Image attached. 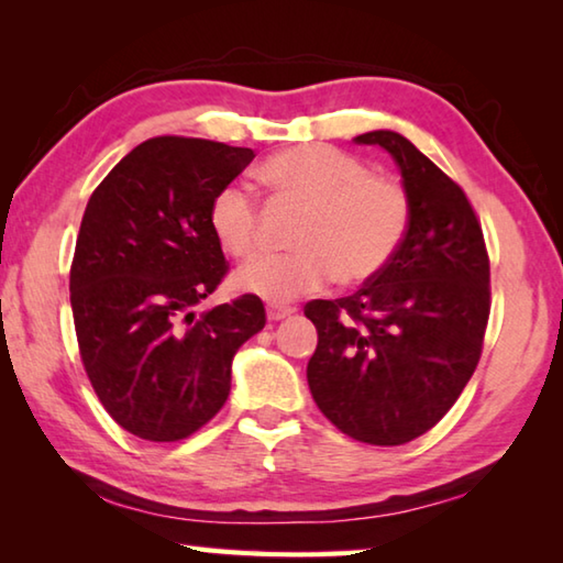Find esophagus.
Instances as JSON below:
<instances>
[{
  "label": "esophagus",
  "instance_id": "esophagus-1",
  "mask_svg": "<svg viewBox=\"0 0 563 563\" xmlns=\"http://www.w3.org/2000/svg\"><path fill=\"white\" fill-rule=\"evenodd\" d=\"M292 308H288V305H268V320L278 322L283 318H290L292 316Z\"/></svg>",
  "mask_w": 563,
  "mask_h": 563
}]
</instances>
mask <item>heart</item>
I'll use <instances>...</instances> for the list:
<instances>
[{
	"mask_svg": "<svg viewBox=\"0 0 563 563\" xmlns=\"http://www.w3.org/2000/svg\"><path fill=\"white\" fill-rule=\"evenodd\" d=\"M258 176L285 201L305 206L290 253H271L233 275L238 290L273 305L316 292L335 278H377L402 245L409 198L393 178L373 176L355 156L332 146H295L263 161ZM208 225L225 253L247 258L261 245V211L251 190L228 184L213 196Z\"/></svg>",
	"mask_w": 563,
	"mask_h": 563,
	"instance_id": "heart-1",
	"label": "heart"
}]
</instances>
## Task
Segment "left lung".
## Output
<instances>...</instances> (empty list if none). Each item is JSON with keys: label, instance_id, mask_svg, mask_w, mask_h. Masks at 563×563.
Listing matches in <instances>:
<instances>
[{"label": "left lung", "instance_id": "8db88e82", "mask_svg": "<svg viewBox=\"0 0 563 563\" xmlns=\"http://www.w3.org/2000/svg\"><path fill=\"white\" fill-rule=\"evenodd\" d=\"M355 141L395 158L409 228L355 295L305 305L318 330L308 385L342 434L397 446L432 430L474 375L492 308L489 255L470 198L412 141L395 131Z\"/></svg>", "mask_w": 563, "mask_h": 563}]
</instances>
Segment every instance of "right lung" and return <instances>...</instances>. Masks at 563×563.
Segmentation results:
<instances>
[{
    "label": "right lung",
    "instance_id": "add662e5",
    "mask_svg": "<svg viewBox=\"0 0 563 563\" xmlns=\"http://www.w3.org/2000/svg\"><path fill=\"white\" fill-rule=\"evenodd\" d=\"M253 158L218 141L148 139L84 211L69 275L76 340L103 409L141 440L201 430L231 393L238 347L265 328L251 292L194 312L228 273L208 208Z\"/></svg>",
    "mask_w": 563,
    "mask_h": 563
}]
</instances>
